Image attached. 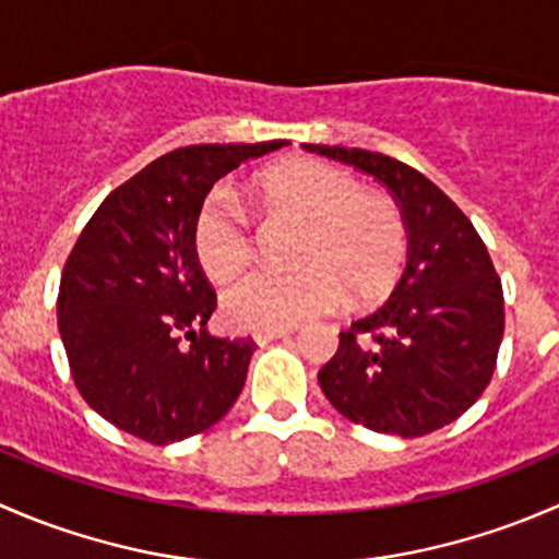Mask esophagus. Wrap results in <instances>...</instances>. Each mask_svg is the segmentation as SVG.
<instances>
[{"instance_id":"34e87169","label":"esophagus","mask_w":559,"mask_h":559,"mask_svg":"<svg viewBox=\"0 0 559 559\" xmlns=\"http://www.w3.org/2000/svg\"><path fill=\"white\" fill-rule=\"evenodd\" d=\"M289 332H292V326H275V330H257V332H253V341H257L259 346H264V343L275 341V337L289 335Z\"/></svg>"}]
</instances>
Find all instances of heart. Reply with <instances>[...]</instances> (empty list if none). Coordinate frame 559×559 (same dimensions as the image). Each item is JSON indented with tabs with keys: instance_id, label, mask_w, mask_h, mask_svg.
<instances>
[{
	"instance_id": "obj_1",
	"label": "heart",
	"mask_w": 559,
	"mask_h": 559,
	"mask_svg": "<svg viewBox=\"0 0 559 559\" xmlns=\"http://www.w3.org/2000/svg\"><path fill=\"white\" fill-rule=\"evenodd\" d=\"M259 200L306 224L295 270H253L224 292V316L248 330L295 326L346 300L384 297L403 270L408 227L392 200L370 194L352 173L316 159L267 167L253 180ZM191 248L213 281H229L253 253L246 207L227 189H213L197 207Z\"/></svg>"
}]
</instances>
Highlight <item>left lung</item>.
<instances>
[{
    "label": "left lung",
    "mask_w": 559,
    "mask_h": 559,
    "mask_svg": "<svg viewBox=\"0 0 559 559\" xmlns=\"http://www.w3.org/2000/svg\"><path fill=\"white\" fill-rule=\"evenodd\" d=\"M306 151L384 183L408 227L392 297L341 330L319 370L332 408L376 432L419 438L452 425L489 386L503 341V284L471 218L414 167L341 145Z\"/></svg>",
    "instance_id": "8db88e82"
}]
</instances>
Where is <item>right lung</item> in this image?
Segmentation results:
<instances>
[{
	"label": "right lung",
	"mask_w": 559,
	"mask_h": 559,
	"mask_svg": "<svg viewBox=\"0 0 559 559\" xmlns=\"http://www.w3.org/2000/svg\"><path fill=\"white\" fill-rule=\"evenodd\" d=\"M270 143L186 145L112 189L61 270L59 332L81 397L154 447L200 436L235 405L257 348L202 326L216 292L191 248L211 186Z\"/></svg>",
	"instance_id": "add662e5"
}]
</instances>
